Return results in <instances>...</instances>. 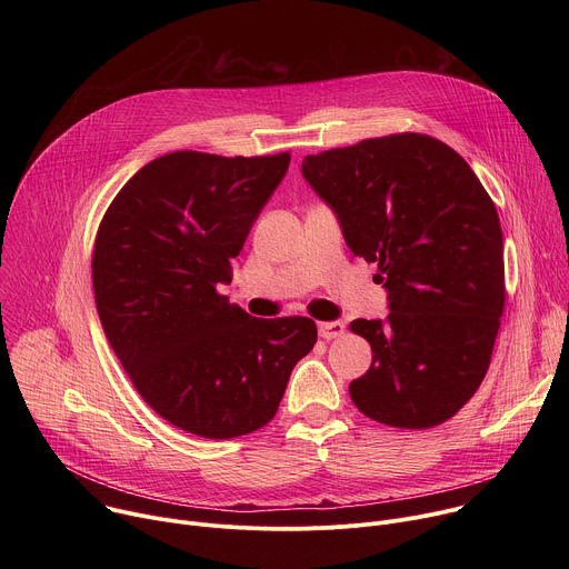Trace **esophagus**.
<instances>
[{
  "instance_id": "1",
  "label": "esophagus",
  "mask_w": 569,
  "mask_h": 569,
  "mask_svg": "<svg viewBox=\"0 0 569 569\" xmlns=\"http://www.w3.org/2000/svg\"><path fill=\"white\" fill-rule=\"evenodd\" d=\"M347 331V327L342 321H319L317 323V333L321 340H336L342 338Z\"/></svg>"
}]
</instances>
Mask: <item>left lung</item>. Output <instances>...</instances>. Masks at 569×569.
I'll return each instance as SVG.
<instances>
[{
  "label": "left lung",
  "mask_w": 569,
  "mask_h": 569,
  "mask_svg": "<svg viewBox=\"0 0 569 569\" xmlns=\"http://www.w3.org/2000/svg\"><path fill=\"white\" fill-rule=\"evenodd\" d=\"M301 173L387 288L385 321H351L373 353L349 385L356 408L405 430L448 421L489 371L505 310L491 196L459 152L419 132L308 154Z\"/></svg>",
  "instance_id": "8db88e82"
}]
</instances>
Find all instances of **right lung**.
I'll use <instances>...</instances> for the list:
<instances>
[{"instance_id":"1","label":"right lung","mask_w":569,"mask_h":569,"mask_svg":"<svg viewBox=\"0 0 569 569\" xmlns=\"http://www.w3.org/2000/svg\"><path fill=\"white\" fill-rule=\"evenodd\" d=\"M288 164L290 152L157 157L99 224L92 283L108 342L141 398L184 432L231 439L270 423L317 342L312 319H259L218 292Z\"/></svg>"}]
</instances>
